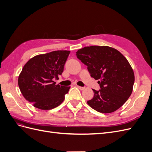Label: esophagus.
<instances>
[{
  "label": "esophagus",
  "instance_id": "1",
  "mask_svg": "<svg viewBox=\"0 0 152 152\" xmlns=\"http://www.w3.org/2000/svg\"><path fill=\"white\" fill-rule=\"evenodd\" d=\"M77 87L78 88H79V89H80V90H84L85 89V87H81V86H77Z\"/></svg>",
  "mask_w": 152,
  "mask_h": 152
}]
</instances>
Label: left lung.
Here are the masks:
<instances>
[{
    "mask_svg": "<svg viewBox=\"0 0 152 152\" xmlns=\"http://www.w3.org/2000/svg\"><path fill=\"white\" fill-rule=\"evenodd\" d=\"M77 57L87 66L91 77L98 80L101 89L87 103L97 112L116 111L130 97L134 82L131 65L118 50L109 46L84 47L76 52Z\"/></svg>",
    "mask_w": 152,
    "mask_h": 152,
    "instance_id": "8db88e82",
    "label": "left lung"
}]
</instances>
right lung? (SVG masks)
Instances as JSON below:
<instances>
[{"instance_id": "obj_1", "label": "right lung", "mask_w": 152, "mask_h": 152, "mask_svg": "<svg viewBox=\"0 0 152 152\" xmlns=\"http://www.w3.org/2000/svg\"><path fill=\"white\" fill-rule=\"evenodd\" d=\"M70 51L55 50L35 56L26 62L18 77V86L24 98L34 107L49 110L65 99L70 86L56 84L62 74Z\"/></svg>"}]
</instances>
